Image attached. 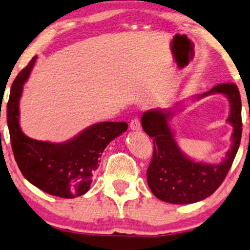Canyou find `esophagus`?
I'll list each match as a JSON object with an SVG mask.
<instances>
[{
    "label": "esophagus",
    "mask_w": 250,
    "mask_h": 250,
    "mask_svg": "<svg viewBox=\"0 0 250 250\" xmlns=\"http://www.w3.org/2000/svg\"><path fill=\"white\" fill-rule=\"evenodd\" d=\"M130 129H131V130H134V131H141L142 130L141 122H139V120L137 118H135V119L131 120Z\"/></svg>",
    "instance_id": "obj_1"
}]
</instances>
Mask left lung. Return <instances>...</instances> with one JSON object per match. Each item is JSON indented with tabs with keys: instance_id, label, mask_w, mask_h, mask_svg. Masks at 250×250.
<instances>
[{
	"instance_id": "8db88e82",
	"label": "left lung",
	"mask_w": 250,
	"mask_h": 250,
	"mask_svg": "<svg viewBox=\"0 0 250 250\" xmlns=\"http://www.w3.org/2000/svg\"><path fill=\"white\" fill-rule=\"evenodd\" d=\"M222 94L229 103L228 122L233 127L232 145L221 164L208 165L189 159L181 151L169 121L175 109H149L142 115V127L153 139V156L147 169V184L160 200L174 205L194 204L210 197L231 168L241 141V98L234 83L215 85L197 99Z\"/></svg>"
}]
</instances>
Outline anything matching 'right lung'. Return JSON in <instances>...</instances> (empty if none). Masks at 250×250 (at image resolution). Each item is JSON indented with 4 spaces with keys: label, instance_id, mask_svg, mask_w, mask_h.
Listing matches in <instances>:
<instances>
[{
    "label": "right lung",
    "instance_id": "obj_1",
    "mask_svg": "<svg viewBox=\"0 0 250 250\" xmlns=\"http://www.w3.org/2000/svg\"><path fill=\"white\" fill-rule=\"evenodd\" d=\"M36 56L17 75L12 83L8 105L10 141L21 174L41 191L56 197L72 199L90 188L102 153L113 139L128 129L125 122H99L64 143L42 142L29 138L19 125V101Z\"/></svg>",
    "mask_w": 250,
    "mask_h": 250
}]
</instances>
